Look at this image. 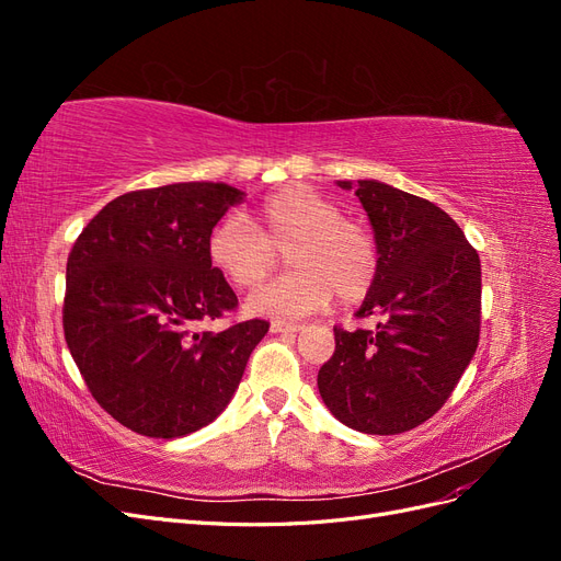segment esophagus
I'll return each instance as SVG.
<instances>
[{
  "mask_svg": "<svg viewBox=\"0 0 561 561\" xmlns=\"http://www.w3.org/2000/svg\"><path fill=\"white\" fill-rule=\"evenodd\" d=\"M271 334H297L301 330V325H297V322H283V320H274L268 325Z\"/></svg>",
  "mask_w": 561,
  "mask_h": 561,
  "instance_id": "34e87169",
  "label": "esophagus"
}]
</instances>
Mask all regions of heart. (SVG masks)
I'll return each mask as SVG.
<instances>
[{"label": "heart", "mask_w": 561, "mask_h": 561, "mask_svg": "<svg viewBox=\"0 0 561 561\" xmlns=\"http://www.w3.org/2000/svg\"><path fill=\"white\" fill-rule=\"evenodd\" d=\"M287 254V276L254 290L245 309L262 318H301L328 307L332 295L355 304L377 278L371 233L342 217L336 203L309 186H287L264 198L248 219L231 215L208 239V257L236 287L260 285Z\"/></svg>", "instance_id": "heart-1"}]
</instances>
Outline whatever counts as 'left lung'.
Returning <instances> with one entry per match:
<instances>
[{"label": "left lung", "mask_w": 561, "mask_h": 561, "mask_svg": "<svg viewBox=\"0 0 561 561\" xmlns=\"http://www.w3.org/2000/svg\"><path fill=\"white\" fill-rule=\"evenodd\" d=\"M355 190L379 254L358 318L377 330L334 328V355L318 390L344 426L398 435L447 402L480 342L482 268L474 248L435 203L379 180H339Z\"/></svg>", "instance_id": "left-lung-1"}]
</instances>
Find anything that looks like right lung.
<instances>
[{
  "label": "right lung",
  "instance_id": "add662e5",
  "mask_svg": "<svg viewBox=\"0 0 561 561\" xmlns=\"http://www.w3.org/2000/svg\"><path fill=\"white\" fill-rule=\"evenodd\" d=\"M245 192L178 182L110 201L67 257L65 342L98 404L122 426L173 439L231 402L266 320L222 332L198 322L236 309L208 239Z\"/></svg>",
  "mask_w": 561,
  "mask_h": 561
}]
</instances>
